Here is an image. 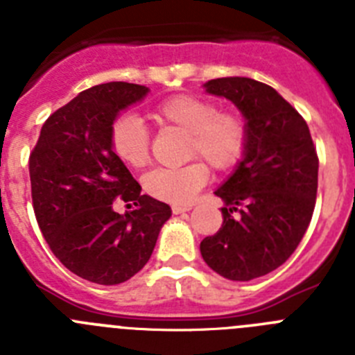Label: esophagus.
Here are the masks:
<instances>
[{
    "label": "esophagus",
    "mask_w": 355,
    "mask_h": 355,
    "mask_svg": "<svg viewBox=\"0 0 355 355\" xmlns=\"http://www.w3.org/2000/svg\"><path fill=\"white\" fill-rule=\"evenodd\" d=\"M192 209V206H181V205H174L172 206V213L174 215H181V213H187Z\"/></svg>",
    "instance_id": "obj_1"
}]
</instances>
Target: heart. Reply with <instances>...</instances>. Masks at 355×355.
Masks as SVG:
<instances>
[{"label":"heart","instance_id":"b5f03b06","mask_svg":"<svg viewBox=\"0 0 355 355\" xmlns=\"http://www.w3.org/2000/svg\"><path fill=\"white\" fill-rule=\"evenodd\" d=\"M153 119L162 126H172L190 135L188 158H202L215 171L234 167L245 153L249 130L245 119L236 112H220L211 99L196 94H178L159 103ZM114 155L128 167L142 168L150 159L149 131L137 115H121L110 130ZM209 178L202 162H192L178 168H155L144 178V188L150 197L188 205Z\"/></svg>","mask_w":355,"mask_h":355}]
</instances>
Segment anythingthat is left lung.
Wrapping results in <instances>:
<instances>
[{
	"instance_id": "1",
	"label": "left lung",
	"mask_w": 355,
	"mask_h": 355,
	"mask_svg": "<svg viewBox=\"0 0 355 355\" xmlns=\"http://www.w3.org/2000/svg\"><path fill=\"white\" fill-rule=\"evenodd\" d=\"M205 89L234 103L249 139L241 162L215 190L224 200V222L200 241V254L222 277L250 281L283 265L306 234L318 156L302 115L268 85L233 76L209 80Z\"/></svg>"
}]
</instances>
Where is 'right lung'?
<instances>
[{
  "instance_id": "add662e5",
  "label": "right lung",
  "mask_w": 355,
  "mask_h": 355,
  "mask_svg": "<svg viewBox=\"0 0 355 355\" xmlns=\"http://www.w3.org/2000/svg\"><path fill=\"white\" fill-rule=\"evenodd\" d=\"M147 92L126 81L83 90L49 115L30 155L40 231L62 265L90 283L121 284L142 270L172 215L171 206L140 193L142 187L110 146L119 112ZM117 196L137 209L119 216Z\"/></svg>"
}]
</instances>
